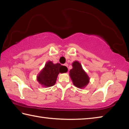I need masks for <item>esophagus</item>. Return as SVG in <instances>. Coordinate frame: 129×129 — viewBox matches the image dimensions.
I'll use <instances>...</instances> for the list:
<instances>
[{
    "mask_svg": "<svg viewBox=\"0 0 129 129\" xmlns=\"http://www.w3.org/2000/svg\"><path fill=\"white\" fill-rule=\"evenodd\" d=\"M64 65H65V66L66 67H67V68H68V64H67V63H66V64H65Z\"/></svg>",
    "mask_w": 129,
    "mask_h": 129,
    "instance_id": "esophagus-1",
    "label": "esophagus"
}]
</instances>
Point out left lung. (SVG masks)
I'll return each mask as SVG.
<instances>
[{"mask_svg": "<svg viewBox=\"0 0 129 129\" xmlns=\"http://www.w3.org/2000/svg\"><path fill=\"white\" fill-rule=\"evenodd\" d=\"M73 68L70 71V77L73 84L77 88H84L89 83V78L82 69L81 65L78 61H75L72 64Z\"/></svg>", "mask_w": 129, "mask_h": 129, "instance_id": "obj_1", "label": "left lung"}]
</instances>
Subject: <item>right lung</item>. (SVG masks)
<instances>
[{"mask_svg": "<svg viewBox=\"0 0 129 129\" xmlns=\"http://www.w3.org/2000/svg\"><path fill=\"white\" fill-rule=\"evenodd\" d=\"M68 71L67 68L60 64H53L48 61L38 76L39 82L44 86H52L55 84L57 77L59 73H64Z\"/></svg>", "mask_w": 129, "mask_h": 129, "instance_id": "obj_1", "label": "right lung"}]
</instances>
